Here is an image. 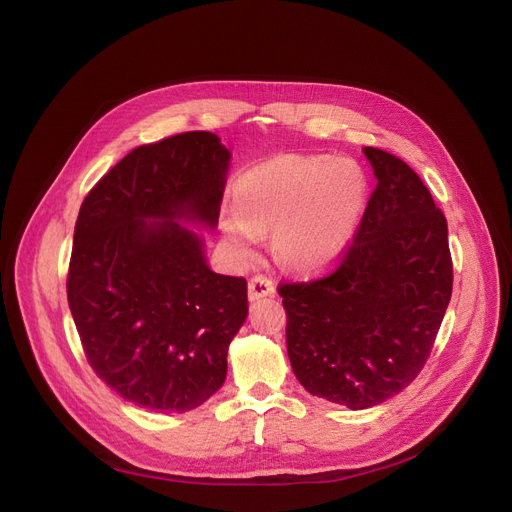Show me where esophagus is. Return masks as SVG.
<instances>
[{"mask_svg": "<svg viewBox=\"0 0 512 512\" xmlns=\"http://www.w3.org/2000/svg\"><path fill=\"white\" fill-rule=\"evenodd\" d=\"M272 293H274V284H272V280L268 276L255 274L249 280V299H259V297L272 295Z\"/></svg>", "mask_w": 512, "mask_h": 512, "instance_id": "obj_1", "label": "esophagus"}]
</instances>
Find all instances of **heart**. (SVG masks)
Wrapping results in <instances>:
<instances>
[{
  "mask_svg": "<svg viewBox=\"0 0 512 512\" xmlns=\"http://www.w3.org/2000/svg\"><path fill=\"white\" fill-rule=\"evenodd\" d=\"M366 173L351 159L278 157L242 173L236 209L221 219L230 247L249 259L261 230H274L280 261L318 270L349 244L366 203Z\"/></svg>",
  "mask_w": 512,
  "mask_h": 512,
  "instance_id": "1",
  "label": "heart"
}]
</instances>
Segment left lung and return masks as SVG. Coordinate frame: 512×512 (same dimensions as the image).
Wrapping results in <instances>:
<instances>
[{
  "label": "left lung",
  "instance_id": "1",
  "mask_svg": "<svg viewBox=\"0 0 512 512\" xmlns=\"http://www.w3.org/2000/svg\"><path fill=\"white\" fill-rule=\"evenodd\" d=\"M364 152L379 182L339 263L278 284L299 383L351 410L383 404L425 368L454 282L448 221L429 188L395 154Z\"/></svg>",
  "mask_w": 512,
  "mask_h": 512
}]
</instances>
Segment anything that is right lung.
Masks as SVG:
<instances>
[{
	"mask_svg": "<svg viewBox=\"0 0 512 512\" xmlns=\"http://www.w3.org/2000/svg\"><path fill=\"white\" fill-rule=\"evenodd\" d=\"M230 152L209 131L133 148L90 190L75 224L66 297L85 358L127 402L188 412L224 385L247 320V280L209 270Z\"/></svg>",
	"mask_w": 512,
	"mask_h": 512,
	"instance_id": "right-lung-1",
	"label": "right lung"
}]
</instances>
